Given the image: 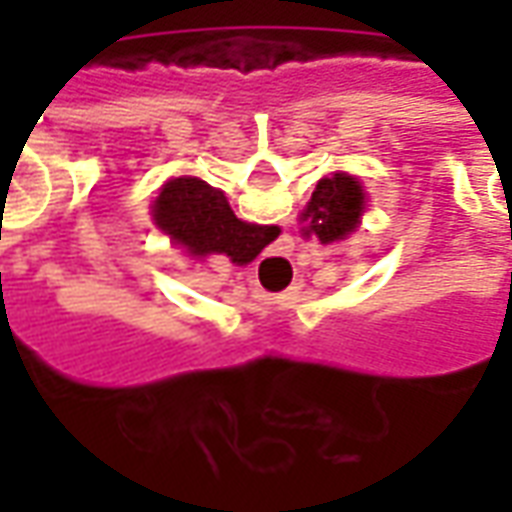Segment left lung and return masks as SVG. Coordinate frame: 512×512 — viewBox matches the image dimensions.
<instances>
[{
    "label": "left lung",
    "instance_id": "1",
    "mask_svg": "<svg viewBox=\"0 0 512 512\" xmlns=\"http://www.w3.org/2000/svg\"><path fill=\"white\" fill-rule=\"evenodd\" d=\"M365 211V191L359 180L337 172L332 178L318 180L312 191V200L304 211V235H315L321 244L340 241L348 233H354L359 216Z\"/></svg>",
    "mask_w": 512,
    "mask_h": 512
}]
</instances>
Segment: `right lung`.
<instances>
[{"label": "right lung", "instance_id": "obj_1", "mask_svg": "<svg viewBox=\"0 0 512 512\" xmlns=\"http://www.w3.org/2000/svg\"><path fill=\"white\" fill-rule=\"evenodd\" d=\"M153 219L191 255H227L238 266L255 260L279 235L271 224L235 219L222 191L200 178L169 180L156 197Z\"/></svg>", "mask_w": 512, "mask_h": 512}]
</instances>
